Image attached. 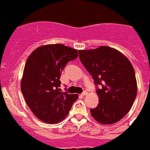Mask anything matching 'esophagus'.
I'll use <instances>...</instances> for the list:
<instances>
[{
    "label": "esophagus",
    "mask_w": 150,
    "mask_h": 150,
    "mask_svg": "<svg viewBox=\"0 0 150 150\" xmlns=\"http://www.w3.org/2000/svg\"><path fill=\"white\" fill-rule=\"evenodd\" d=\"M87 94H88V92H87V91H83V92L82 93V94H81V95L82 96H86V95H87Z\"/></svg>",
    "instance_id": "obj_1"
}]
</instances>
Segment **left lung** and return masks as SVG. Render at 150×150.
Instances as JSON below:
<instances>
[{"label": "left lung", "instance_id": "1", "mask_svg": "<svg viewBox=\"0 0 150 150\" xmlns=\"http://www.w3.org/2000/svg\"><path fill=\"white\" fill-rule=\"evenodd\" d=\"M81 63L91 74L96 85L99 104L90 112L103 125L117 122L129 112L137 94L133 67L124 54L112 47L78 50Z\"/></svg>", "mask_w": 150, "mask_h": 150}]
</instances>
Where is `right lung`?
Wrapping results in <instances>:
<instances>
[{
  "label": "right lung",
  "instance_id": "add662e5",
  "mask_svg": "<svg viewBox=\"0 0 150 150\" xmlns=\"http://www.w3.org/2000/svg\"><path fill=\"white\" fill-rule=\"evenodd\" d=\"M78 56L75 49L50 44L37 47L28 58L20 87L28 106L41 121L48 124L60 122L78 100V94L62 92L59 88L65 65Z\"/></svg>",
  "mask_w": 150,
  "mask_h": 150
}]
</instances>
